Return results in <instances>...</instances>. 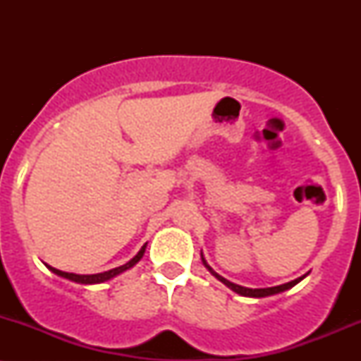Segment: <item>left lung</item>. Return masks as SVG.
I'll use <instances>...</instances> for the list:
<instances>
[{
  "label": "left lung",
  "instance_id": "left-lung-1",
  "mask_svg": "<svg viewBox=\"0 0 361 361\" xmlns=\"http://www.w3.org/2000/svg\"><path fill=\"white\" fill-rule=\"evenodd\" d=\"M200 256H202V263H204V267H205L207 270H209L210 273H212V275L215 276V279H217L219 281H222V283L226 285V287H229L231 290H233V292L239 293V295H243V297H255V299H261V297H270V295H275V293L285 292V290L292 288L293 285H297V283H299L300 280H304V279H305V275H304V276H299V279H295V280L288 281V283L276 285V287H268V288H247V287H241V285H238V283H233V281H229L227 279H224V276L219 275V273H215V271L212 270V267H210V264L207 263V259L204 258V255H200Z\"/></svg>",
  "mask_w": 361,
  "mask_h": 361
}]
</instances>
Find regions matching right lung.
Returning a JSON list of instances; mask_svg holds the SVG:
<instances>
[{
	"mask_svg": "<svg viewBox=\"0 0 361 361\" xmlns=\"http://www.w3.org/2000/svg\"><path fill=\"white\" fill-rule=\"evenodd\" d=\"M146 246H147V243L144 244L142 247H140V251L134 256V258H132L130 261H127V263L122 264V267H117V268H114V270L103 271V273H94V275H78V273L61 271V270H57V268L51 267V264H45V267H47L52 273H56L57 276H62V279H66V280H71V281H74V283H81V285L103 283V281H109L111 279H115V276L120 275V273L130 270L132 267H135V264H137L139 261H140V258H142V256H144V252H146Z\"/></svg>",
	"mask_w": 361,
	"mask_h": 361,
	"instance_id": "right-lung-1",
	"label": "right lung"
}]
</instances>
